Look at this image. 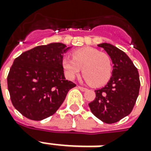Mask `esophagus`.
<instances>
[{
	"label": "esophagus",
	"mask_w": 151,
	"mask_h": 151,
	"mask_svg": "<svg viewBox=\"0 0 151 151\" xmlns=\"http://www.w3.org/2000/svg\"><path fill=\"white\" fill-rule=\"evenodd\" d=\"M78 88L80 89V90H81V91H83H83H86V90H87V88H83V87H81V86H78Z\"/></svg>",
	"instance_id": "34e87169"
}]
</instances>
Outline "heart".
<instances>
[{
  "label": "heart",
  "instance_id": "heart-1",
  "mask_svg": "<svg viewBox=\"0 0 151 151\" xmlns=\"http://www.w3.org/2000/svg\"><path fill=\"white\" fill-rule=\"evenodd\" d=\"M73 58L64 57L62 67L66 78L73 80L83 68L85 79L94 87L105 85L112 73V63L108 54L93 48H82L72 53Z\"/></svg>",
  "mask_w": 151,
  "mask_h": 151
}]
</instances>
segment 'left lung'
I'll list each match as a JSON object with an SVG mask.
<instances>
[{
	"label": "left lung",
	"mask_w": 151,
	"mask_h": 151,
	"mask_svg": "<svg viewBox=\"0 0 151 151\" xmlns=\"http://www.w3.org/2000/svg\"><path fill=\"white\" fill-rule=\"evenodd\" d=\"M112 61V76L104 88L95 90L96 97L88 105L93 114L103 122H119L132 112L140 90L138 70L131 58L112 45H97Z\"/></svg>",
	"instance_id": "left-lung-1"
}]
</instances>
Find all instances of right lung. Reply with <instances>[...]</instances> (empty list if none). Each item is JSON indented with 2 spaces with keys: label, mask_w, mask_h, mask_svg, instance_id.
<instances>
[{
  "label": "right lung",
  "mask_w": 151,
  "mask_h": 151,
  "mask_svg": "<svg viewBox=\"0 0 151 151\" xmlns=\"http://www.w3.org/2000/svg\"><path fill=\"white\" fill-rule=\"evenodd\" d=\"M69 48L62 43L37 46L14 60L7 86L12 104L24 116L41 121L54 115L76 86L65 79L62 67Z\"/></svg>",
  "instance_id": "right-lung-1"
}]
</instances>
